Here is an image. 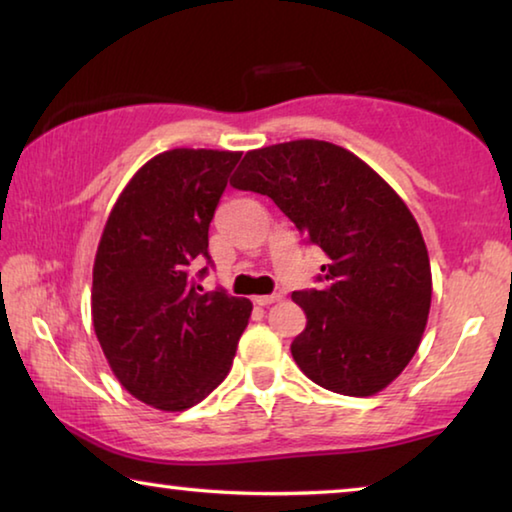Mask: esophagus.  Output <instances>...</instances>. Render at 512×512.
I'll list each match as a JSON object with an SVG mask.
<instances>
[{
  "mask_svg": "<svg viewBox=\"0 0 512 512\" xmlns=\"http://www.w3.org/2000/svg\"><path fill=\"white\" fill-rule=\"evenodd\" d=\"M280 298H282V296H277V293H273V296H255V305L268 307V305H273V302H277Z\"/></svg>",
  "mask_w": 512,
  "mask_h": 512,
  "instance_id": "obj_1",
  "label": "esophagus"
}]
</instances>
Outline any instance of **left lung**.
<instances>
[{"label":"left lung","mask_w":512,"mask_h":512,"mask_svg":"<svg viewBox=\"0 0 512 512\" xmlns=\"http://www.w3.org/2000/svg\"><path fill=\"white\" fill-rule=\"evenodd\" d=\"M232 187L268 198L327 257L318 291H296L307 325L298 368L332 393L370 397L420 348L431 266L418 221L379 173L343 146L293 140L248 151Z\"/></svg>","instance_id":"obj_1"}]
</instances>
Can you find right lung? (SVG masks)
Listing matches in <instances>:
<instances>
[{
    "mask_svg": "<svg viewBox=\"0 0 512 512\" xmlns=\"http://www.w3.org/2000/svg\"><path fill=\"white\" fill-rule=\"evenodd\" d=\"M239 151L171 149L128 180L112 205L92 266V325L106 361L135 400L185 411L232 368L253 305L198 293L189 266ZM203 291V289H201Z\"/></svg>",
    "mask_w": 512,
    "mask_h": 512,
    "instance_id": "1",
    "label": "right lung"
}]
</instances>
